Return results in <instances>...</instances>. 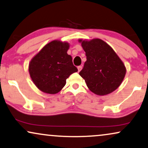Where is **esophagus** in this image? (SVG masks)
Returning <instances> with one entry per match:
<instances>
[{
	"label": "esophagus",
	"instance_id": "1",
	"mask_svg": "<svg viewBox=\"0 0 148 148\" xmlns=\"http://www.w3.org/2000/svg\"><path fill=\"white\" fill-rule=\"evenodd\" d=\"M77 68H78V72H80V71L82 70V66H78Z\"/></svg>",
	"mask_w": 148,
	"mask_h": 148
}]
</instances>
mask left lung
I'll use <instances>...</instances> for the list:
<instances>
[{"instance_id": "obj_1", "label": "left lung", "mask_w": 148, "mask_h": 148, "mask_svg": "<svg viewBox=\"0 0 148 148\" xmlns=\"http://www.w3.org/2000/svg\"><path fill=\"white\" fill-rule=\"evenodd\" d=\"M86 61L79 74L95 94L105 95L115 90L123 82L126 68L121 59L101 39L79 40Z\"/></svg>"}]
</instances>
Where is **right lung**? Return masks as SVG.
Wrapping results in <instances>:
<instances>
[{"mask_svg": "<svg viewBox=\"0 0 148 148\" xmlns=\"http://www.w3.org/2000/svg\"><path fill=\"white\" fill-rule=\"evenodd\" d=\"M68 42L53 40L45 45L29 65L30 77L42 92L56 94L66 83V79L78 69L67 53Z\"/></svg>", "mask_w": 148, "mask_h": 148, "instance_id": "right-lung-1", "label": "right lung"}]
</instances>
